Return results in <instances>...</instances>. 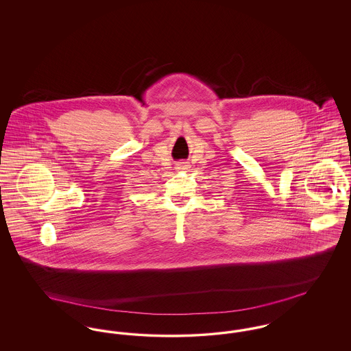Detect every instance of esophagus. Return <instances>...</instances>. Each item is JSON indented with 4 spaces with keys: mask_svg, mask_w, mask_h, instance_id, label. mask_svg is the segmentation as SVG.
I'll use <instances>...</instances> for the list:
<instances>
[{
    "mask_svg": "<svg viewBox=\"0 0 351 351\" xmlns=\"http://www.w3.org/2000/svg\"><path fill=\"white\" fill-rule=\"evenodd\" d=\"M176 171H186V169H189L191 166H189V163L188 162H179V163H176Z\"/></svg>",
    "mask_w": 351,
    "mask_h": 351,
    "instance_id": "obj_1",
    "label": "esophagus"
}]
</instances>
